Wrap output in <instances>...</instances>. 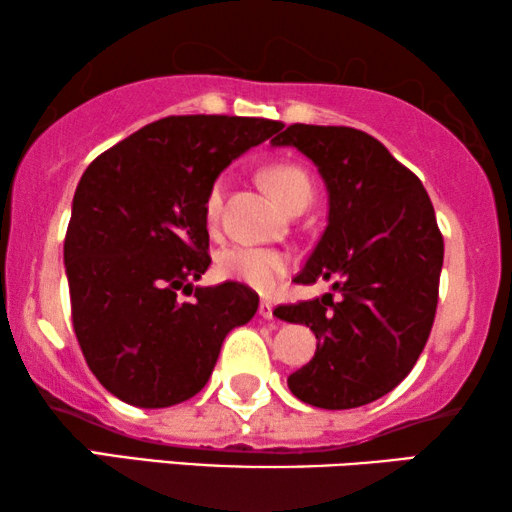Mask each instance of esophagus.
Listing matches in <instances>:
<instances>
[{
	"label": "esophagus",
	"mask_w": 512,
	"mask_h": 512,
	"mask_svg": "<svg viewBox=\"0 0 512 512\" xmlns=\"http://www.w3.org/2000/svg\"><path fill=\"white\" fill-rule=\"evenodd\" d=\"M275 307H272V303H268V300H261V303H258V314H261L263 319H275Z\"/></svg>",
	"instance_id": "obj_1"
}]
</instances>
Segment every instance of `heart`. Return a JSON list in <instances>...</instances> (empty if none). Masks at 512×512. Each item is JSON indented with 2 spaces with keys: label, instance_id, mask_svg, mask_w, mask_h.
Instances as JSON below:
<instances>
[{
  "label": "heart",
  "instance_id": "b5f03b06",
  "mask_svg": "<svg viewBox=\"0 0 512 512\" xmlns=\"http://www.w3.org/2000/svg\"><path fill=\"white\" fill-rule=\"evenodd\" d=\"M263 186L268 193L282 205L286 212L300 205H310L314 186L310 174L296 163L289 160H277L270 163L261 172ZM223 195H226V181L216 179L209 186L205 198V219L214 223L219 219L223 207ZM216 270L223 279L244 284L258 293L275 291L279 282L289 275L291 256L284 251L268 249V247H247V244H237V247L223 249L216 258Z\"/></svg>",
  "mask_w": 512,
  "mask_h": 512
}]
</instances>
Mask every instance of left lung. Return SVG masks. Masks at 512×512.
<instances>
[{
  "instance_id": "left-lung-1",
  "label": "left lung",
  "mask_w": 512,
  "mask_h": 512,
  "mask_svg": "<svg viewBox=\"0 0 512 512\" xmlns=\"http://www.w3.org/2000/svg\"><path fill=\"white\" fill-rule=\"evenodd\" d=\"M272 144L303 151L328 188V226L296 282L335 277L342 293L275 310L319 340L289 389L324 410L373 403L415 368L436 319L443 235L429 193L363 130L293 123Z\"/></svg>"
}]
</instances>
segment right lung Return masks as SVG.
<instances>
[{"instance_id": "add662e5", "label": "right lung", "mask_w": 512, "mask_h": 512, "mask_svg": "<svg viewBox=\"0 0 512 512\" xmlns=\"http://www.w3.org/2000/svg\"><path fill=\"white\" fill-rule=\"evenodd\" d=\"M282 128L251 116H167L83 172L65 235L72 324L88 368L121 401L167 408L195 396L230 328L256 314L249 286L191 282L212 263L209 186Z\"/></svg>"}]
</instances>
